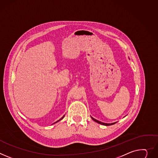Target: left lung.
<instances>
[{
    "label": "left lung",
    "instance_id": "obj_1",
    "mask_svg": "<svg viewBox=\"0 0 158 158\" xmlns=\"http://www.w3.org/2000/svg\"><path fill=\"white\" fill-rule=\"evenodd\" d=\"M91 117V118H92L94 122H97V123H99V124H102V125H106V126L111 125H113V124H114V123H116V122L111 123H103V122H100V121H98V120H97L94 119V118H93L92 117Z\"/></svg>",
    "mask_w": 158,
    "mask_h": 158
}]
</instances>
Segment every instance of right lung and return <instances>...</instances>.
I'll return each mask as SVG.
<instances>
[{
  "label": "right lung",
  "mask_w": 158,
  "mask_h": 158,
  "mask_svg": "<svg viewBox=\"0 0 158 158\" xmlns=\"http://www.w3.org/2000/svg\"><path fill=\"white\" fill-rule=\"evenodd\" d=\"M64 117H62V118H60V120H58V121H56V122H55V123H56V122H59V121H60V120H62V118H64Z\"/></svg>",
  "instance_id": "right-lung-1"
}]
</instances>
